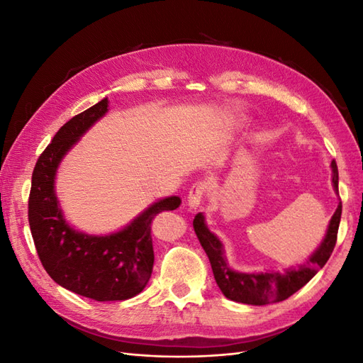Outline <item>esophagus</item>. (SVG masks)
I'll return each instance as SVG.
<instances>
[{
    "label": "esophagus",
    "mask_w": 363,
    "mask_h": 363,
    "mask_svg": "<svg viewBox=\"0 0 363 363\" xmlns=\"http://www.w3.org/2000/svg\"><path fill=\"white\" fill-rule=\"evenodd\" d=\"M204 192H206V186L203 183H195L189 191V195H188V206L191 208L199 207L203 201Z\"/></svg>",
    "instance_id": "obj_1"
}]
</instances>
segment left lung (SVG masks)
Listing matches in <instances>:
<instances>
[{"label":"left lung","mask_w":363,"mask_h":363,"mask_svg":"<svg viewBox=\"0 0 363 363\" xmlns=\"http://www.w3.org/2000/svg\"><path fill=\"white\" fill-rule=\"evenodd\" d=\"M330 167L332 184L336 195L339 196V175L335 160ZM340 213H342V204L339 201L330 223L327 225L321 244L307 257L303 265L298 268H286L283 272L268 269L262 272H240L233 269L227 262L224 244L221 242V239L208 230L206 218L201 212L196 213L194 219V230L208 260H211L216 284L227 298L242 304L265 306L289 298L292 294L301 289L325 265L336 244Z\"/></svg>","instance_id":"obj_1"}]
</instances>
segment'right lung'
<instances>
[{
    "mask_svg": "<svg viewBox=\"0 0 363 363\" xmlns=\"http://www.w3.org/2000/svg\"><path fill=\"white\" fill-rule=\"evenodd\" d=\"M108 100L75 115L54 135L33 171L28 223L38 256L62 288L95 301H124L144 291L155 251L151 223L160 212L175 211L180 196L150 204L118 232L89 235L72 227L56 194V175L65 156L87 130L108 112Z\"/></svg>",
    "mask_w": 363,
    "mask_h": 363,
    "instance_id": "add662e5",
    "label": "right lung"
}]
</instances>
